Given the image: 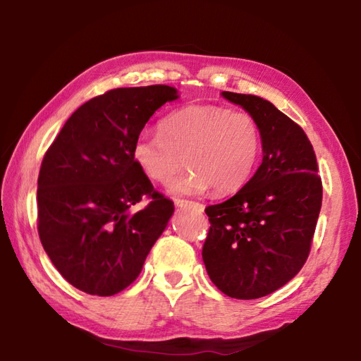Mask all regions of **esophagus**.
I'll list each match as a JSON object with an SVG mask.
<instances>
[{
  "label": "esophagus",
  "instance_id": "esophagus-1",
  "mask_svg": "<svg viewBox=\"0 0 361 361\" xmlns=\"http://www.w3.org/2000/svg\"><path fill=\"white\" fill-rule=\"evenodd\" d=\"M175 205L180 207V209H195L199 212H204V205L192 202V200H186V199H175Z\"/></svg>",
  "mask_w": 361,
  "mask_h": 361
}]
</instances>
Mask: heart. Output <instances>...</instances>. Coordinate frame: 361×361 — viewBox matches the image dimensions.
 Returning <instances> with one entry per match:
<instances>
[{
    "mask_svg": "<svg viewBox=\"0 0 361 361\" xmlns=\"http://www.w3.org/2000/svg\"><path fill=\"white\" fill-rule=\"evenodd\" d=\"M259 152L261 132L253 116L219 105L176 109L162 119L161 132H142L132 148L140 170L161 185L175 178L186 157L191 170L173 183V194L239 191L252 178Z\"/></svg>",
    "mask_w": 361,
    "mask_h": 361,
    "instance_id": "b5f03b06",
    "label": "heart"
}]
</instances>
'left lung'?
Returning a JSON list of instances; mask_svg holds the SVG:
<instances>
[{"label":"left lung","mask_w":361,"mask_h":361,"mask_svg":"<svg viewBox=\"0 0 361 361\" xmlns=\"http://www.w3.org/2000/svg\"><path fill=\"white\" fill-rule=\"evenodd\" d=\"M259 126L262 162L245 186L205 209L207 272L224 295H271L301 271L322 209V178L307 135L261 97L223 92Z\"/></svg>","instance_id":"left-lung-1"}]
</instances>
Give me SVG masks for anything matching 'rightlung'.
Instances as JSON below:
<instances>
[{
    "mask_svg": "<svg viewBox=\"0 0 361 361\" xmlns=\"http://www.w3.org/2000/svg\"><path fill=\"white\" fill-rule=\"evenodd\" d=\"M178 99L170 85L121 87L79 106L49 146L38 176V234L66 282L113 296L142 272L173 202L152 188L132 148L156 109ZM150 204L130 212L144 195Z\"/></svg>",
    "mask_w": 361,
    "mask_h": 361,
    "instance_id": "add662e5",
    "label": "right lung"
}]
</instances>
